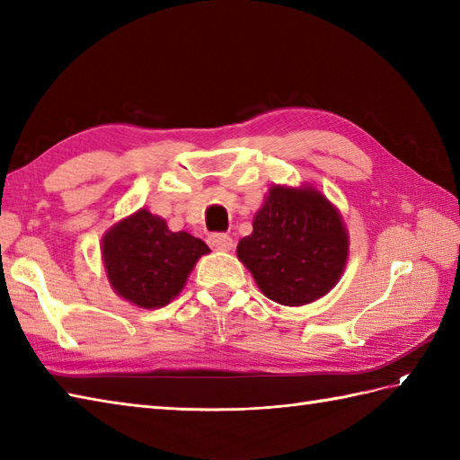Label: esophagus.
Masks as SVG:
<instances>
[{"label":"esophagus","mask_w":460,"mask_h":460,"mask_svg":"<svg viewBox=\"0 0 460 460\" xmlns=\"http://www.w3.org/2000/svg\"><path fill=\"white\" fill-rule=\"evenodd\" d=\"M208 243L215 251H231L233 249V239L229 235H223V233H213V235H209Z\"/></svg>","instance_id":"obj_1"}]
</instances>
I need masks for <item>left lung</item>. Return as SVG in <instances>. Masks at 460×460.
<instances>
[{
    "label": "left lung",
    "mask_w": 460,
    "mask_h": 460,
    "mask_svg": "<svg viewBox=\"0 0 460 460\" xmlns=\"http://www.w3.org/2000/svg\"><path fill=\"white\" fill-rule=\"evenodd\" d=\"M349 235L341 213L312 183L270 185L237 245L262 295L282 306L322 298L344 275Z\"/></svg>",
    "instance_id": "left-lung-1"
}]
</instances>
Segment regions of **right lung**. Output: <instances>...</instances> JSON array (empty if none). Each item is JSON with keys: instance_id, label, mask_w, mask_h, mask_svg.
I'll return each mask as SVG.
<instances>
[{"instance_id": "1", "label": "right lung", "mask_w": 460, "mask_h": 460, "mask_svg": "<svg viewBox=\"0 0 460 460\" xmlns=\"http://www.w3.org/2000/svg\"><path fill=\"white\" fill-rule=\"evenodd\" d=\"M209 247L185 231L173 233L146 208L104 233L101 255L112 290L130 305L155 310L180 295Z\"/></svg>"}]
</instances>
